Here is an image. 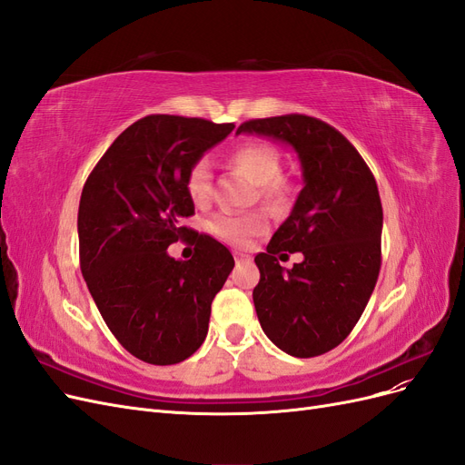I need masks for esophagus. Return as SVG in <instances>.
I'll return each mask as SVG.
<instances>
[{
    "instance_id": "esophagus-1",
    "label": "esophagus",
    "mask_w": 465,
    "mask_h": 465,
    "mask_svg": "<svg viewBox=\"0 0 465 465\" xmlns=\"http://www.w3.org/2000/svg\"><path fill=\"white\" fill-rule=\"evenodd\" d=\"M234 262H236V263L250 262V256H248V254H242V252H234Z\"/></svg>"
}]
</instances>
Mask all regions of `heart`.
<instances>
[{
	"instance_id": "1",
	"label": "heart",
	"mask_w": 465,
	"mask_h": 465,
	"mask_svg": "<svg viewBox=\"0 0 465 465\" xmlns=\"http://www.w3.org/2000/svg\"><path fill=\"white\" fill-rule=\"evenodd\" d=\"M227 164L258 186V198L272 209H285L292 200V184L281 174V153L263 142H248L227 154ZM186 192L195 205H205L213 192V174L207 159L195 161L186 174ZM267 219L260 211L231 213L223 211L209 221V232L232 246H246L265 232Z\"/></svg>"
}]
</instances>
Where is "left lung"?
<instances>
[{
    "label": "left lung",
    "instance_id": "left-lung-1",
    "mask_svg": "<svg viewBox=\"0 0 465 465\" xmlns=\"http://www.w3.org/2000/svg\"><path fill=\"white\" fill-rule=\"evenodd\" d=\"M236 134L279 139L297 151L304 188L287 221L254 258L260 283L256 314L265 335L285 353H328L355 328L382 263V203L369 164L330 124L304 114L258 118ZM305 260L285 272L281 251Z\"/></svg>",
    "mask_w": 465,
    "mask_h": 465
}]
</instances>
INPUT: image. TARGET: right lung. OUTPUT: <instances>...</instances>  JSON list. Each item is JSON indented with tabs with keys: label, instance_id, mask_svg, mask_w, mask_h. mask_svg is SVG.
I'll return each mask as SVG.
<instances>
[{
	"label": "right lung",
	"instance_id": "add662e5",
	"mask_svg": "<svg viewBox=\"0 0 465 465\" xmlns=\"http://www.w3.org/2000/svg\"><path fill=\"white\" fill-rule=\"evenodd\" d=\"M232 130L203 118L145 116L116 137L83 186L81 273L108 330L139 361L176 364L205 340L232 254L200 232L188 262L166 248L193 232L180 227L193 215L190 166Z\"/></svg>",
	"mask_w": 465,
	"mask_h": 465
}]
</instances>
